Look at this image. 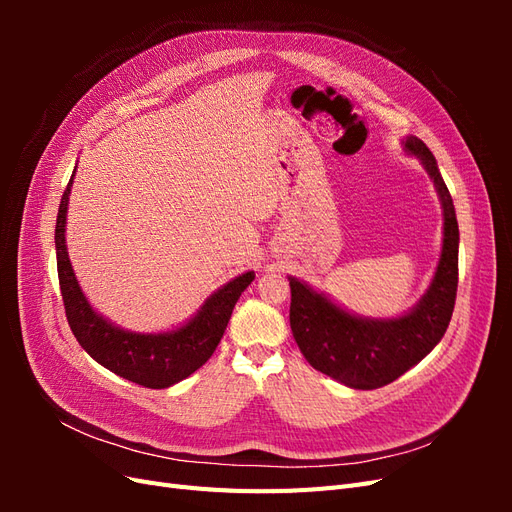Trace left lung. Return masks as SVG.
Masks as SVG:
<instances>
[{"instance_id": "left-lung-1", "label": "left lung", "mask_w": 512, "mask_h": 512, "mask_svg": "<svg viewBox=\"0 0 512 512\" xmlns=\"http://www.w3.org/2000/svg\"><path fill=\"white\" fill-rule=\"evenodd\" d=\"M404 149L421 160L440 196L444 239L438 269L427 292L397 318H363L346 312L312 286L290 280V329L307 363L350 389L391 384L438 346L453 316L459 275V226L453 198L427 145L406 136Z\"/></svg>"}]
</instances>
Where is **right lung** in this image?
<instances>
[{
  "mask_svg": "<svg viewBox=\"0 0 512 512\" xmlns=\"http://www.w3.org/2000/svg\"><path fill=\"white\" fill-rule=\"evenodd\" d=\"M74 173L61 196L55 224L57 275L70 329L91 359L111 369L113 374L147 389H168L211 359L241 292L254 282V271L241 273L215 290L196 316L179 329L166 333H134L115 327L89 305L68 258L66 215Z\"/></svg>",
  "mask_w": 512,
  "mask_h": 512,
  "instance_id": "1",
  "label": "right lung"
}]
</instances>
